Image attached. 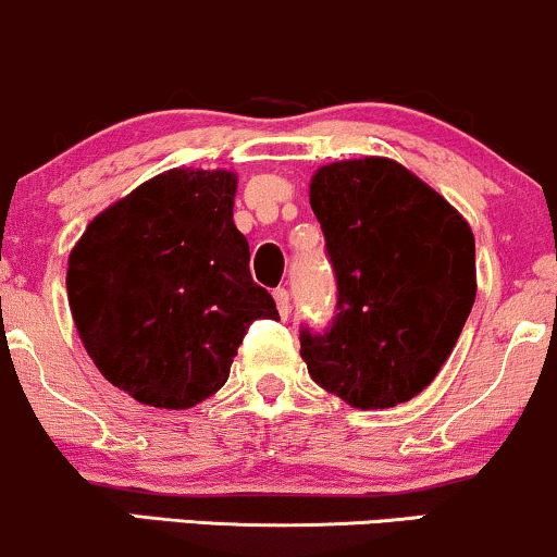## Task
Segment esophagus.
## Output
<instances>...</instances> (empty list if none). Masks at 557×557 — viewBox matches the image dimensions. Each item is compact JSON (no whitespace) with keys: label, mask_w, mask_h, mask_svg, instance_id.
<instances>
[{"label":"esophagus","mask_w":557,"mask_h":557,"mask_svg":"<svg viewBox=\"0 0 557 557\" xmlns=\"http://www.w3.org/2000/svg\"><path fill=\"white\" fill-rule=\"evenodd\" d=\"M273 299H276L278 315H281V318H289V312H292V305H289V292H286L284 286H278V289L273 292Z\"/></svg>","instance_id":"obj_1"}]
</instances>
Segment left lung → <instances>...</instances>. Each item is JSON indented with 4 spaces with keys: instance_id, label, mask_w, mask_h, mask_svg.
Instances as JSON below:
<instances>
[{
    "instance_id": "left-lung-1",
    "label": "left lung",
    "mask_w": 557,
    "mask_h": 557,
    "mask_svg": "<svg viewBox=\"0 0 557 557\" xmlns=\"http://www.w3.org/2000/svg\"><path fill=\"white\" fill-rule=\"evenodd\" d=\"M310 206L336 276L333 323L299 329L310 377L357 409L409 401L472 312V228L409 169L375 156L320 166Z\"/></svg>"
}]
</instances>
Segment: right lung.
<instances>
[{
  "instance_id": "obj_1",
  "label": "right lung",
  "mask_w": 557,
  "mask_h": 557,
  "mask_svg": "<svg viewBox=\"0 0 557 557\" xmlns=\"http://www.w3.org/2000/svg\"><path fill=\"white\" fill-rule=\"evenodd\" d=\"M232 172L172 169L98 213L67 297L98 372L135 401L189 409L226 383L252 320H278L234 226Z\"/></svg>"
}]
</instances>
